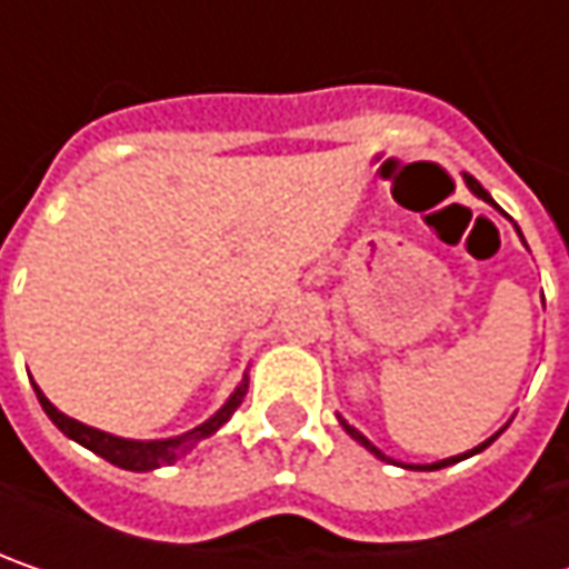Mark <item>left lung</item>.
Returning a JSON list of instances; mask_svg holds the SVG:
<instances>
[{"label":"left lung","mask_w":569,"mask_h":569,"mask_svg":"<svg viewBox=\"0 0 569 569\" xmlns=\"http://www.w3.org/2000/svg\"><path fill=\"white\" fill-rule=\"evenodd\" d=\"M466 183H469V189H471V192H475V196H478V199H485V202H491V206H497V202H493L491 196H488V189L481 187V183H478V180H475V177H466ZM339 421H341V418H339ZM341 427H345V430H348V433H351V437H355V440H358V443H361V447L370 449V452H373V456H377V459H386V462H392V459H389V456H382L380 449L373 447V443H370V440H367V437H363V433H358V430H355V427L348 425V421H341ZM503 430H507V427H500V430H497V433H493L491 440H485V443H481V447L469 449V452H462V456H449V459H443V462H433V466H405V469H421V471L447 469V466H452V462H462V459H469V456H475V452H481V449H488V447H491L493 440H497V437H500V433H503Z\"/></svg>","instance_id":"8db88e82"}]
</instances>
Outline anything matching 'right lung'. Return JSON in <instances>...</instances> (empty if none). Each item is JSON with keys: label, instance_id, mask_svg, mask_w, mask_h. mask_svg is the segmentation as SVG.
Wrapping results in <instances>:
<instances>
[{"label": "right lung", "instance_id": "add662e5", "mask_svg": "<svg viewBox=\"0 0 569 569\" xmlns=\"http://www.w3.org/2000/svg\"><path fill=\"white\" fill-rule=\"evenodd\" d=\"M247 389H250V377H243V382L233 389V396H230L228 402L221 405L211 418H208L206 425L192 427L187 433H180V437H170V440H126V437H113V433H103L98 427H88L76 421V418H69V415H62L59 408H56L37 386H33V392H37V399L43 405V411H47V418L53 421L69 440H76L84 449H91V452H98L100 459H107L110 466H120L126 471H151V469H161V466H173L177 459H183L189 449L196 447L199 440H206L211 437L214 430L221 425H228V418L240 408L243 402V396H247Z\"/></svg>", "mask_w": 569, "mask_h": 569}]
</instances>
